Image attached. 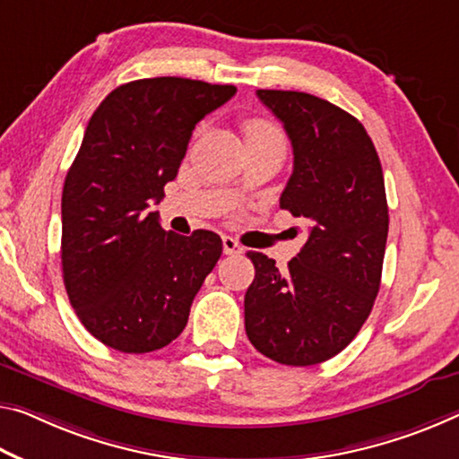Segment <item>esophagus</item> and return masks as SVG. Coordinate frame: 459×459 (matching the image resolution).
I'll use <instances>...</instances> for the list:
<instances>
[{
	"instance_id": "esophagus-1",
	"label": "esophagus",
	"mask_w": 459,
	"mask_h": 459,
	"mask_svg": "<svg viewBox=\"0 0 459 459\" xmlns=\"http://www.w3.org/2000/svg\"><path fill=\"white\" fill-rule=\"evenodd\" d=\"M222 251L224 255H241L243 247L238 245L232 237H222Z\"/></svg>"
}]
</instances>
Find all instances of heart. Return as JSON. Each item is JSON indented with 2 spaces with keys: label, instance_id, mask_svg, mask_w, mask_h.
I'll list each match as a JSON object with an SVG mask.
<instances>
[{
  "label": "heart",
  "instance_id": "1",
  "mask_svg": "<svg viewBox=\"0 0 459 459\" xmlns=\"http://www.w3.org/2000/svg\"><path fill=\"white\" fill-rule=\"evenodd\" d=\"M245 134H247V141H249V138H261V136H281L278 126H273L272 122L267 120H257V118L247 122Z\"/></svg>",
  "mask_w": 459,
  "mask_h": 459
}]
</instances>
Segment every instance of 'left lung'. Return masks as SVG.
I'll return each instance as SVG.
<instances>
[{
    "label": "left lung",
    "instance_id": "left-lung-1",
    "mask_svg": "<svg viewBox=\"0 0 459 459\" xmlns=\"http://www.w3.org/2000/svg\"><path fill=\"white\" fill-rule=\"evenodd\" d=\"M292 141L294 171L280 208L308 222L286 272L249 251L247 337L283 366H315L351 343L380 290L388 237L384 176L361 122L304 91L257 90Z\"/></svg>",
    "mask_w": 459,
    "mask_h": 459
}]
</instances>
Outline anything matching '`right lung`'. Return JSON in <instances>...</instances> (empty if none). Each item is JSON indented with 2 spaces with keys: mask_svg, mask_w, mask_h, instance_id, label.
Here are the masks:
<instances>
[{
  "mask_svg": "<svg viewBox=\"0 0 459 459\" xmlns=\"http://www.w3.org/2000/svg\"><path fill=\"white\" fill-rule=\"evenodd\" d=\"M235 93L184 77L138 79L90 118L63 186V281L82 325L116 351L178 339L221 259L216 232H167L147 208L176 179L195 125Z\"/></svg>",
  "mask_w": 459,
  "mask_h": 459,
  "instance_id": "1",
  "label": "right lung"
}]
</instances>
